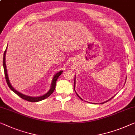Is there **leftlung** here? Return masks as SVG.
Wrapping results in <instances>:
<instances>
[{
	"instance_id": "left-lung-1",
	"label": "left lung",
	"mask_w": 135,
	"mask_h": 135,
	"mask_svg": "<svg viewBox=\"0 0 135 135\" xmlns=\"http://www.w3.org/2000/svg\"><path fill=\"white\" fill-rule=\"evenodd\" d=\"M75 82H76V78H74V87H75ZM74 91H75V89H74ZM76 94H77V95H78V97H79V98H80V99L83 100V99H82V98H80V96H79V95H78V94L77 93H76ZM114 97V96H113V97H112V98H110V99H108V100H107V101H105V102H102V103H100V104H104V103H105V102H108V101H109V100H110V99H112V98H113Z\"/></svg>"
}]
</instances>
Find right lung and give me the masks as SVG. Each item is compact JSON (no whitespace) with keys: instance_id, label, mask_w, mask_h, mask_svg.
I'll return each mask as SVG.
<instances>
[{"instance_id":"obj_1","label":"right lung","mask_w":135,"mask_h":135,"mask_svg":"<svg viewBox=\"0 0 135 135\" xmlns=\"http://www.w3.org/2000/svg\"><path fill=\"white\" fill-rule=\"evenodd\" d=\"M8 46V45H7ZM7 47L6 48L5 52H4L3 54V69H4V73H5V79H6V81L7 82L9 88L11 89L12 91L15 92V93L21 97V98H22L23 99H25L26 100H28L29 102H39L41 101V100H42L44 99H46V98L49 97V96L51 95V94L53 93V91H55V88H56V80H57V78H59V76L61 75V74L62 73V71H60L59 72H57L53 78V80H52V82H51V88L49 91H48L47 93H45L44 95H42L41 96H38V97H32V96H27L25 95V94H22L20 92L17 91V90H15L12 85L10 84L9 80L8 79V74H7V67H6V64H5V55H6V52H7Z\"/></svg>"}]
</instances>
